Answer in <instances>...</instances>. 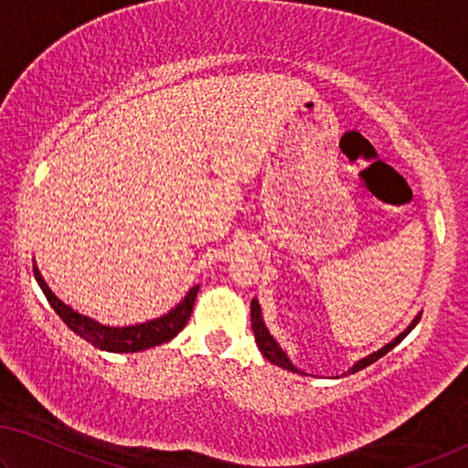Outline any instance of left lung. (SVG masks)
<instances>
[{
	"label": "left lung",
	"instance_id": "left-lung-1",
	"mask_svg": "<svg viewBox=\"0 0 468 468\" xmlns=\"http://www.w3.org/2000/svg\"><path fill=\"white\" fill-rule=\"evenodd\" d=\"M418 322H420V315H418V317L414 319V322L408 325V330H403V332L399 334V336H397V338L393 340V343H388L387 346H382L380 351H376V353H372V355H367L366 359L357 361V364H355L351 369H348L346 374H355V372H359V369H364V367H367V366H372L374 361H378V359L382 357V355H387V353L390 351V348L399 345L401 340L406 338L408 334L414 330ZM252 332H254V338H256V345H258V348H261L262 355L271 361V364H275V366L283 367V369H292V372H298V369L294 367V364H292V361L288 359V355H285V353L282 351V346L277 345V340L269 334L267 325H264L262 317H261V304H258L256 298L252 301Z\"/></svg>",
	"mask_w": 468,
	"mask_h": 468
}]
</instances>
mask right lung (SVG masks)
Listing matches in <instances>:
<instances>
[{"mask_svg": "<svg viewBox=\"0 0 468 468\" xmlns=\"http://www.w3.org/2000/svg\"><path fill=\"white\" fill-rule=\"evenodd\" d=\"M33 273H35V279H37V283L41 285V290H44L48 303L52 304V309L56 313H58L62 322L71 327L78 336L88 340L90 345L111 353L144 351V348L164 345L167 340H172L180 330H183L185 324L189 322L195 298H197V292H199V285H195L176 309H172L164 317L153 319V322L128 325V327H111V325H102L99 322H94V319H90L86 315H81V313L73 311L71 306L62 303L60 298H56L54 292L48 288V283L44 282V277H41L39 269L35 267V264H33Z\"/></svg>", "mask_w": 468, "mask_h": 468, "instance_id": "1", "label": "right lung"}]
</instances>
